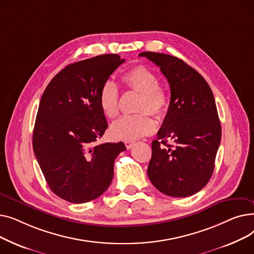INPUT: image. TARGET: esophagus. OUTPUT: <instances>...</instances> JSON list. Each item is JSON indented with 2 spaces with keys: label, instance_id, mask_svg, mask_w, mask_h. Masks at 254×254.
I'll return each mask as SVG.
<instances>
[{
  "label": "esophagus",
  "instance_id": "esophagus-1",
  "mask_svg": "<svg viewBox=\"0 0 254 254\" xmlns=\"http://www.w3.org/2000/svg\"><path fill=\"white\" fill-rule=\"evenodd\" d=\"M125 144H126V147H127V149H130V148L132 147V146H134L135 142H132V141H126Z\"/></svg>",
  "mask_w": 254,
  "mask_h": 254
}]
</instances>
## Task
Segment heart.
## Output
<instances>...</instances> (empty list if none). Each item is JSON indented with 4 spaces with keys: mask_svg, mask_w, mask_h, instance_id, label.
Returning <instances> with one entry per match:
<instances>
[{
    "mask_svg": "<svg viewBox=\"0 0 254 254\" xmlns=\"http://www.w3.org/2000/svg\"><path fill=\"white\" fill-rule=\"evenodd\" d=\"M120 80L126 88L140 92L136 110L141 113L119 118L110 127L112 137L132 141L150 135L155 129V122L148 112L158 117L167 113L170 107L168 88L157 82L155 72L144 64L132 66L122 75ZM99 105L107 118H115L118 115L119 92L112 82L107 81L101 87Z\"/></svg>",
    "mask_w": 254,
    "mask_h": 254,
    "instance_id": "1",
    "label": "heart"
}]
</instances>
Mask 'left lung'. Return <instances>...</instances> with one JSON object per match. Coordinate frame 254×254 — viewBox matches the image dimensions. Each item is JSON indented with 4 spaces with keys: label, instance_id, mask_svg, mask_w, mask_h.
Instances as JSON below:
<instances>
[{
    "label": "left lung",
    "instance_id": "left-lung-1",
    "mask_svg": "<svg viewBox=\"0 0 254 254\" xmlns=\"http://www.w3.org/2000/svg\"><path fill=\"white\" fill-rule=\"evenodd\" d=\"M139 56L159 66L171 89L168 113L151 143L148 177L167 195H192L209 182L221 140L214 96L203 76L182 60L150 51Z\"/></svg>",
    "mask_w": 254,
    "mask_h": 254
}]
</instances>
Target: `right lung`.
I'll use <instances>...</instances> for the list:
<instances>
[{"label":"right lung","mask_w":254,"mask_h":254,"mask_svg":"<svg viewBox=\"0 0 254 254\" xmlns=\"http://www.w3.org/2000/svg\"><path fill=\"white\" fill-rule=\"evenodd\" d=\"M125 63L103 55L66 65L44 90L33 132V148L49 189L70 203L103 194L113 178L123 142L97 141L108 124L99 105L101 87Z\"/></svg>","instance_id":"add662e5"}]
</instances>
